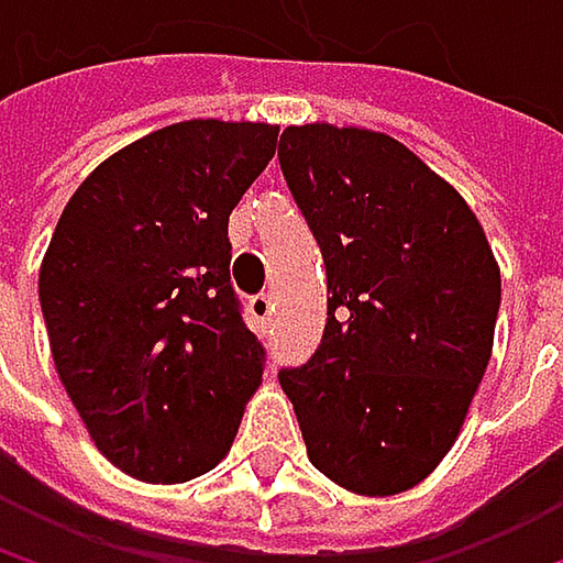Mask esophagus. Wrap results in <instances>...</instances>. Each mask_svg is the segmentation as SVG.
Listing matches in <instances>:
<instances>
[{"label":"esophagus","instance_id":"34e87169","mask_svg":"<svg viewBox=\"0 0 563 563\" xmlns=\"http://www.w3.org/2000/svg\"><path fill=\"white\" fill-rule=\"evenodd\" d=\"M247 312H251L254 325L264 332V329L271 325V316H274V299H271L267 292H261V296H254V299L247 302Z\"/></svg>","mask_w":563,"mask_h":563}]
</instances>
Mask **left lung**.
<instances>
[{"mask_svg": "<svg viewBox=\"0 0 563 563\" xmlns=\"http://www.w3.org/2000/svg\"><path fill=\"white\" fill-rule=\"evenodd\" d=\"M277 156L332 292L319 349L280 372L309 463L358 496L413 489L493 355V247L463 195L385 133L286 126Z\"/></svg>", "mask_w": 563, "mask_h": 563, "instance_id": "obj_1", "label": "left lung"}]
</instances>
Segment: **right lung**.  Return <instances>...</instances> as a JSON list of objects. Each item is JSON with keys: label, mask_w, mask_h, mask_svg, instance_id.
Segmentation results:
<instances>
[{"label": "right lung", "mask_w": 563, "mask_h": 563, "mask_svg": "<svg viewBox=\"0 0 563 563\" xmlns=\"http://www.w3.org/2000/svg\"><path fill=\"white\" fill-rule=\"evenodd\" d=\"M280 126L185 120L90 172L38 274L55 368L97 450L143 483H188L234 443L264 345L231 286L228 218Z\"/></svg>", "instance_id": "1"}]
</instances>
